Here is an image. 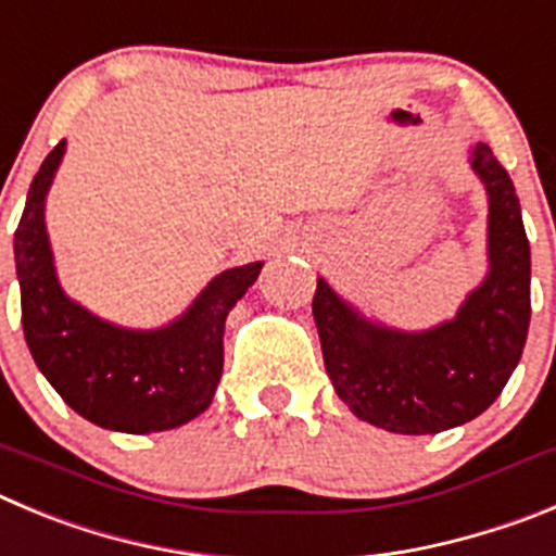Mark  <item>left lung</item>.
<instances>
[{
  "mask_svg": "<svg viewBox=\"0 0 556 556\" xmlns=\"http://www.w3.org/2000/svg\"><path fill=\"white\" fill-rule=\"evenodd\" d=\"M488 191V277L452 321L402 332L368 321L318 279L313 318L327 374L359 421L399 434H434L482 415L496 402L529 332L527 229L515 185L488 143L471 149Z\"/></svg>",
  "mask_w": 556,
  "mask_h": 556,
  "instance_id": "1",
  "label": "left lung"
}]
</instances>
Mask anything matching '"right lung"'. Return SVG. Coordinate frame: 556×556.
Here are the masks:
<instances>
[{"label":"right lung","instance_id":"obj_1","mask_svg":"<svg viewBox=\"0 0 556 556\" xmlns=\"http://www.w3.org/2000/svg\"><path fill=\"white\" fill-rule=\"evenodd\" d=\"M63 152L66 141L35 174L13 238L29 354L60 399L97 427L129 434L182 427L213 402L224 368V324L263 263L210 279L166 327L124 329L102 321L72 302L54 274L43 210Z\"/></svg>","mask_w":556,"mask_h":556}]
</instances>
